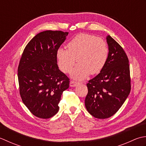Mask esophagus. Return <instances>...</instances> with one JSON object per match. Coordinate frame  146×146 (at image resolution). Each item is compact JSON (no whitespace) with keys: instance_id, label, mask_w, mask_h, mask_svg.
Here are the masks:
<instances>
[{"instance_id":"1","label":"esophagus","mask_w":146,"mask_h":146,"mask_svg":"<svg viewBox=\"0 0 146 146\" xmlns=\"http://www.w3.org/2000/svg\"><path fill=\"white\" fill-rule=\"evenodd\" d=\"M78 84H79V82H77L76 81H71L70 82V87H75V86H77Z\"/></svg>"}]
</instances>
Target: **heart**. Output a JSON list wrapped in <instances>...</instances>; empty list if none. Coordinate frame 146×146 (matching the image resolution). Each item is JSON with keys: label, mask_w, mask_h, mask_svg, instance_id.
Masks as SVG:
<instances>
[{"label": "heart", "mask_w": 146, "mask_h": 146, "mask_svg": "<svg viewBox=\"0 0 146 146\" xmlns=\"http://www.w3.org/2000/svg\"><path fill=\"white\" fill-rule=\"evenodd\" d=\"M68 50L59 48L56 56L62 71L69 72L76 62L79 64L71 71L73 78L82 80L90 74L100 73L108 59L109 49L102 38L93 35L81 33L76 35L67 44Z\"/></svg>", "instance_id": "heart-1"}]
</instances>
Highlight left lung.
Masks as SVG:
<instances>
[{"label": "left lung", "instance_id": "1", "mask_svg": "<svg viewBox=\"0 0 146 146\" xmlns=\"http://www.w3.org/2000/svg\"><path fill=\"white\" fill-rule=\"evenodd\" d=\"M109 53L100 74L89 81L85 99L88 111L94 117L105 119L117 112L131 90L129 59L120 44L106 36Z\"/></svg>", "mask_w": 146, "mask_h": 146}]
</instances>
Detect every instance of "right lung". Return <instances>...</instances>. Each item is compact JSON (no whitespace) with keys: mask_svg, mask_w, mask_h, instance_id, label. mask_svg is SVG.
<instances>
[{"mask_svg":"<svg viewBox=\"0 0 146 146\" xmlns=\"http://www.w3.org/2000/svg\"><path fill=\"white\" fill-rule=\"evenodd\" d=\"M68 32L44 31L26 46L17 70L21 97L36 117L49 118L58 111L62 93L69 79L59 70L56 53Z\"/></svg>","mask_w":146,"mask_h":146,"instance_id":"obj_1","label":"right lung"}]
</instances>
